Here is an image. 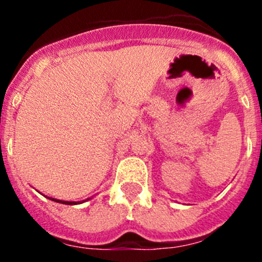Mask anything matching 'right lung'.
Instances as JSON below:
<instances>
[{
  "label": "right lung",
  "instance_id": "right-lung-1",
  "mask_svg": "<svg viewBox=\"0 0 262 262\" xmlns=\"http://www.w3.org/2000/svg\"><path fill=\"white\" fill-rule=\"evenodd\" d=\"M50 200H54L57 203H62V204H67V205H73V204H77L76 202H63V200H57V199H50Z\"/></svg>",
  "mask_w": 262,
  "mask_h": 262
}]
</instances>
